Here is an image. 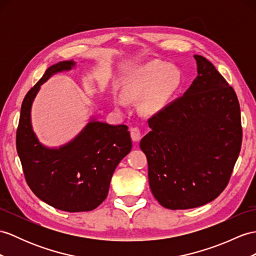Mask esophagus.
<instances>
[{
	"label": "esophagus",
	"mask_w": 256,
	"mask_h": 256,
	"mask_svg": "<svg viewBox=\"0 0 256 256\" xmlns=\"http://www.w3.org/2000/svg\"><path fill=\"white\" fill-rule=\"evenodd\" d=\"M130 136H132V139L134 142H139L141 139V134H140L139 128L136 127L130 128Z\"/></svg>",
	"instance_id": "esophagus-1"
}]
</instances>
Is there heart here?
Segmentation results:
<instances>
[{
  "label": "heart",
  "instance_id": "obj_1",
  "mask_svg": "<svg viewBox=\"0 0 256 256\" xmlns=\"http://www.w3.org/2000/svg\"><path fill=\"white\" fill-rule=\"evenodd\" d=\"M182 77L177 70L163 63H148L140 67L124 84V96L116 94L114 104L117 108H126L129 100L142 98V106L148 113L163 110L178 91Z\"/></svg>",
  "mask_w": 256,
  "mask_h": 256
}]
</instances>
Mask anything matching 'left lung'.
Masks as SVG:
<instances>
[{
    "label": "left lung",
    "instance_id": "8db88e82",
    "mask_svg": "<svg viewBox=\"0 0 256 256\" xmlns=\"http://www.w3.org/2000/svg\"><path fill=\"white\" fill-rule=\"evenodd\" d=\"M194 58L196 78L182 96L150 118L152 130L140 142L150 188L170 210L215 200L228 184L242 143L234 90L210 60Z\"/></svg>",
    "mask_w": 256,
    "mask_h": 256
}]
</instances>
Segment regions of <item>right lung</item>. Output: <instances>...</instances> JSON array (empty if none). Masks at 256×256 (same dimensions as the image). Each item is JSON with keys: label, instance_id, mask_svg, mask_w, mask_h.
<instances>
[{"label": "right lung", "instance_id": "1", "mask_svg": "<svg viewBox=\"0 0 256 256\" xmlns=\"http://www.w3.org/2000/svg\"><path fill=\"white\" fill-rule=\"evenodd\" d=\"M74 65V60H63L48 68L24 98L16 134L17 153L30 189L43 202L70 213L92 210L106 198L115 168L132 146L126 124L114 126L94 117L60 148H48L36 138L31 124L36 93L50 77Z\"/></svg>", "mask_w": 256, "mask_h": 256}]
</instances>
